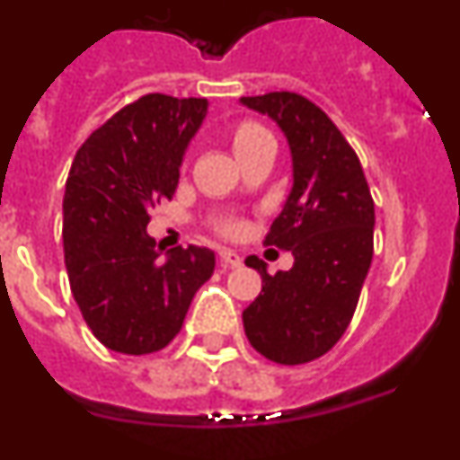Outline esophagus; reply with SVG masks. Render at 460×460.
Returning a JSON list of instances; mask_svg holds the SVG:
<instances>
[{
	"label": "esophagus",
	"mask_w": 460,
	"mask_h": 460,
	"mask_svg": "<svg viewBox=\"0 0 460 460\" xmlns=\"http://www.w3.org/2000/svg\"><path fill=\"white\" fill-rule=\"evenodd\" d=\"M218 262H221V267H239L242 265V258H239L234 251H218Z\"/></svg>",
	"instance_id": "esophagus-1"
}]
</instances>
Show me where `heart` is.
<instances>
[{"label": "heart", "instance_id": "obj_1", "mask_svg": "<svg viewBox=\"0 0 460 460\" xmlns=\"http://www.w3.org/2000/svg\"><path fill=\"white\" fill-rule=\"evenodd\" d=\"M262 136H267V131L262 128V126L253 124V121H243V124H239L237 128H234V133H233L234 152H237V149H242L243 145H249V142L258 140V137H262ZM221 230L226 234H237L239 226H237V223H223Z\"/></svg>", "mask_w": 460, "mask_h": 460}]
</instances>
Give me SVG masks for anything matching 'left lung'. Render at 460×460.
I'll return each instance as SVG.
<instances>
[{"label": "left lung", "instance_id": "left-lung-1", "mask_svg": "<svg viewBox=\"0 0 460 460\" xmlns=\"http://www.w3.org/2000/svg\"><path fill=\"white\" fill-rule=\"evenodd\" d=\"M242 105L279 124L290 147L292 189L267 246L292 251L295 265L262 276V292L243 308V332L276 364H306L336 345L355 315L373 260L376 207L355 149L323 110L295 92L243 96Z\"/></svg>", "mask_w": 460, "mask_h": 460}]
</instances>
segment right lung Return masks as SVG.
Segmentation results:
<instances>
[{"label":"right lung","instance_id":"obj_1","mask_svg":"<svg viewBox=\"0 0 460 460\" xmlns=\"http://www.w3.org/2000/svg\"><path fill=\"white\" fill-rule=\"evenodd\" d=\"M207 99L147 93L121 108L73 158L64 193V262L92 334L115 352L149 355L180 334L214 251H168L147 234L149 211L172 200Z\"/></svg>","mask_w":460,"mask_h":460}]
</instances>
